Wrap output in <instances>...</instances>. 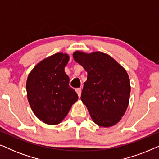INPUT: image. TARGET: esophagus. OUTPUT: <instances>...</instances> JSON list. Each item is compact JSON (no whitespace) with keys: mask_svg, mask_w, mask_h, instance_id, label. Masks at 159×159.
Returning <instances> with one entry per match:
<instances>
[{"mask_svg":"<svg viewBox=\"0 0 159 159\" xmlns=\"http://www.w3.org/2000/svg\"><path fill=\"white\" fill-rule=\"evenodd\" d=\"M76 92H77V93L78 94V96H79V98H80V95H81V93H82L81 88H77V89H76Z\"/></svg>","mask_w":159,"mask_h":159,"instance_id":"1","label":"esophagus"}]
</instances>
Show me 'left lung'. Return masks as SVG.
<instances>
[{
    "label": "left lung",
    "mask_w": 159,
    "mask_h": 159,
    "mask_svg": "<svg viewBox=\"0 0 159 159\" xmlns=\"http://www.w3.org/2000/svg\"><path fill=\"white\" fill-rule=\"evenodd\" d=\"M73 57L88 72L81 100L93 121L103 127L116 125L129 104L131 88L127 71L102 52L88 54L76 51Z\"/></svg>",
    "instance_id": "1"
}]
</instances>
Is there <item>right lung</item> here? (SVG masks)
Here are the masks:
<instances>
[{
    "instance_id": "right-lung-1",
    "label": "right lung",
    "mask_w": 159,
    "mask_h": 159,
    "mask_svg": "<svg viewBox=\"0 0 159 159\" xmlns=\"http://www.w3.org/2000/svg\"><path fill=\"white\" fill-rule=\"evenodd\" d=\"M69 58L66 53L54 54L38 63L28 76L26 88L30 107L48 125L59 124L78 100L64 71Z\"/></svg>"
}]
</instances>
